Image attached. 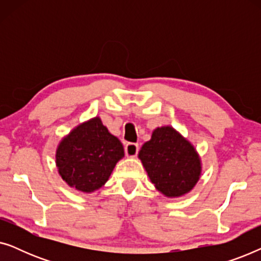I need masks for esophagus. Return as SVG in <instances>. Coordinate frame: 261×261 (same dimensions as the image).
I'll use <instances>...</instances> for the list:
<instances>
[{
    "label": "esophagus",
    "mask_w": 261,
    "mask_h": 261,
    "mask_svg": "<svg viewBox=\"0 0 261 261\" xmlns=\"http://www.w3.org/2000/svg\"><path fill=\"white\" fill-rule=\"evenodd\" d=\"M124 152H126L127 156L134 158V156H137L139 152V145L134 144V142H128V144L124 146Z\"/></svg>",
    "instance_id": "esophagus-1"
}]
</instances>
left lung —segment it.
Listing matches in <instances>:
<instances>
[{"label":"left lung","instance_id":"1","mask_svg":"<svg viewBox=\"0 0 261 261\" xmlns=\"http://www.w3.org/2000/svg\"><path fill=\"white\" fill-rule=\"evenodd\" d=\"M138 156L156 190L166 197L188 194L201 177V158L194 145L171 126L155 128Z\"/></svg>","mask_w":261,"mask_h":261}]
</instances>
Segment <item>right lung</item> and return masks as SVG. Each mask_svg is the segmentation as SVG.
<instances>
[{"label": "right lung", "instance_id": "add662e5", "mask_svg": "<svg viewBox=\"0 0 261 261\" xmlns=\"http://www.w3.org/2000/svg\"><path fill=\"white\" fill-rule=\"evenodd\" d=\"M123 156L121 141L96 116L62 139L56 151V165L69 187L90 194L107 183Z\"/></svg>", "mask_w": 261, "mask_h": 261}]
</instances>
